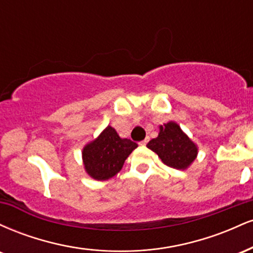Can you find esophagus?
<instances>
[{
  "instance_id": "esophagus-1",
  "label": "esophagus",
  "mask_w": 253,
  "mask_h": 253,
  "mask_svg": "<svg viewBox=\"0 0 253 253\" xmlns=\"http://www.w3.org/2000/svg\"><path fill=\"white\" fill-rule=\"evenodd\" d=\"M149 140H150V138H149V136H146V138H145V140L140 141V143H139V145H141V146H144V145H146L147 143H149Z\"/></svg>"
}]
</instances>
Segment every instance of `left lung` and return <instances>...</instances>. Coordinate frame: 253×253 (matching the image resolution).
Instances as JSON below:
<instances>
[{
	"mask_svg": "<svg viewBox=\"0 0 253 253\" xmlns=\"http://www.w3.org/2000/svg\"><path fill=\"white\" fill-rule=\"evenodd\" d=\"M146 146L157 153L165 165L177 170H187L199 153L197 145L175 121L161 125L158 136Z\"/></svg>",
	"mask_w": 253,
	"mask_h": 253,
	"instance_id": "left-lung-1",
	"label": "left lung"
}]
</instances>
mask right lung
<instances>
[{
  "label": "right lung",
  "instance_id": "obj_1",
  "mask_svg": "<svg viewBox=\"0 0 253 253\" xmlns=\"http://www.w3.org/2000/svg\"><path fill=\"white\" fill-rule=\"evenodd\" d=\"M138 145L126 138H120L115 128L107 126L97 138L82 151L84 170L96 181H107L123 169L125 161Z\"/></svg>",
  "mask_w": 253,
  "mask_h": 253
}]
</instances>
